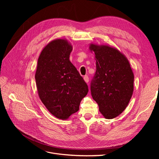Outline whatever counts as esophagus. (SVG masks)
Masks as SVG:
<instances>
[{
    "label": "esophagus",
    "mask_w": 159,
    "mask_h": 159,
    "mask_svg": "<svg viewBox=\"0 0 159 159\" xmlns=\"http://www.w3.org/2000/svg\"><path fill=\"white\" fill-rule=\"evenodd\" d=\"M84 81L86 83H88V82H89V77H88V76H87V75H85V76L84 77Z\"/></svg>",
    "instance_id": "obj_1"
}]
</instances>
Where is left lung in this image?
I'll use <instances>...</instances> for the list:
<instances>
[{
    "instance_id": "obj_1",
    "label": "left lung",
    "mask_w": 159,
    "mask_h": 159,
    "mask_svg": "<svg viewBox=\"0 0 159 159\" xmlns=\"http://www.w3.org/2000/svg\"><path fill=\"white\" fill-rule=\"evenodd\" d=\"M95 54L96 72L91 93L106 119L119 116L126 109L133 92L134 75L126 57L108 45L91 43Z\"/></svg>"
}]
</instances>
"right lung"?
Returning <instances> with one entry per match:
<instances>
[{"mask_svg": "<svg viewBox=\"0 0 159 159\" xmlns=\"http://www.w3.org/2000/svg\"><path fill=\"white\" fill-rule=\"evenodd\" d=\"M72 49L66 39L49 42L39 55L35 72L42 102L53 115L62 120L79 111L81 100L88 92L86 83L70 61Z\"/></svg>", "mask_w": 159, "mask_h": 159, "instance_id": "obj_1", "label": "right lung"}]
</instances>
